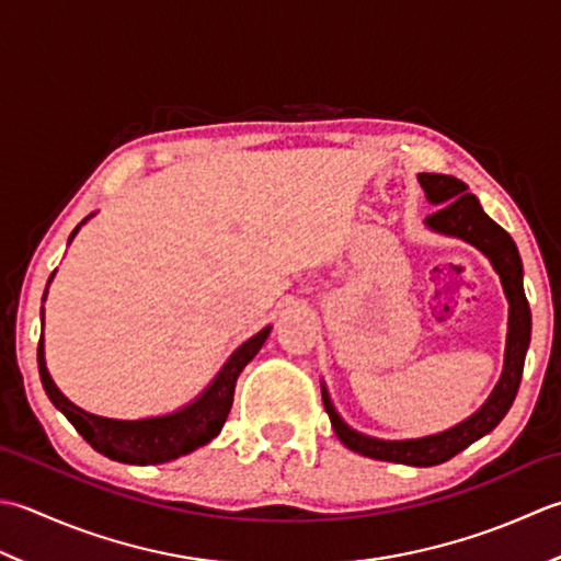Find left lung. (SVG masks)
<instances>
[{"label":"left lung","mask_w":561,"mask_h":561,"mask_svg":"<svg viewBox=\"0 0 561 561\" xmlns=\"http://www.w3.org/2000/svg\"><path fill=\"white\" fill-rule=\"evenodd\" d=\"M419 184L424 186L428 201L433 205H438L436 213H431L426 217V225L431 230L460 237L465 242H470L472 247L482 251V254L489 256L491 266H494L501 276V285H504V293L511 305L504 375H501L494 392H491L486 404L479 409L477 414H472L470 419L450 431L438 433V436L414 440H380L363 436V433L348 428L344 421L339 419L334 407L329 402L327 390L322 392V397L334 433L353 453L385 462L433 467L448 462L450 457L462 453L467 445H472L474 440L486 436V433L494 431L499 426V421L506 416L513 399L518 394L525 351H528L530 344V305L523 290V264L516 242H513L504 227L491 220L472 193H467V184H462L460 179L445 174H419Z\"/></svg>","instance_id":"8db88e82"}]
</instances>
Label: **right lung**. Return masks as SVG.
<instances>
[{"mask_svg":"<svg viewBox=\"0 0 561 561\" xmlns=\"http://www.w3.org/2000/svg\"><path fill=\"white\" fill-rule=\"evenodd\" d=\"M77 230L72 232V237L77 234ZM268 331L271 327L261 329L256 336L244 341V344L232 353L230 360L225 363V368L217 373L208 390H205L196 402L181 411H174V414L169 416L116 421L89 414V411L75 407L70 399L57 390L48 368H45L43 336L38 341V373L50 402L62 411L67 421L77 428L79 436H82L96 453L128 465H159L193 453L201 448V445L210 443L217 433H220L227 414H230L232 409L237 377L244 370V365L256 356L259 348L264 346Z\"/></svg>","mask_w":561,"mask_h":561,"instance_id":"obj_1","label":"right lung"}]
</instances>
